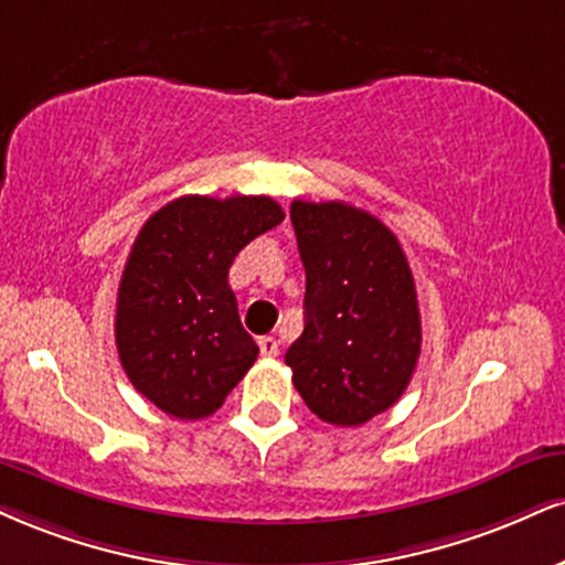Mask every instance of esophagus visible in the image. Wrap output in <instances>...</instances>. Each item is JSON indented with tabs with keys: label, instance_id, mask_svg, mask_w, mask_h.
Listing matches in <instances>:
<instances>
[{
	"label": "esophagus",
	"instance_id": "34e87169",
	"mask_svg": "<svg viewBox=\"0 0 565 565\" xmlns=\"http://www.w3.org/2000/svg\"><path fill=\"white\" fill-rule=\"evenodd\" d=\"M257 348L265 358H276L278 355V339L276 337H260L257 339Z\"/></svg>",
	"mask_w": 565,
	"mask_h": 565
}]
</instances>
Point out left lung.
Instances as JSON below:
<instances>
[{
  "label": "left lung",
  "instance_id": "8db88e82",
  "mask_svg": "<svg viewBox=\"0 0 565 565\" xmlns=\"http://www.w3.org/2000/svg\"><path fill=\"white\" fill-rule=\"evenodd\" d=\"M305 329L291 382L326 424L360 426L403 397L420 355L416 281L397 236L348 202H291Z\"/></svg>",
  "mask_w": 565,
  "mask_h": 565
}]
</instances>
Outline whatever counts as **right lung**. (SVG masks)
<instances>
[{
	"mask_svg": "<svg viewBox=\"0 0 565 565\" xmlns=\"http://www.w3.org/2000/svg\"><path fill=\"white\" fill-rule=\"evenodd\" d=\"M284 221L270 196L186 194L141 226L118 287L126 376L168 416H213L257 360L228 287L234 257Z\"/></svg>",
	"mask_w": 565,
	"mask_h": 565,
	"instance_id": "1",
	"label": "right lung"
}]
</instances>
